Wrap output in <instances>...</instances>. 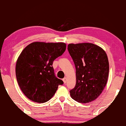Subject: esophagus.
I'll list each match as a JSON object with an SVG mask.
<instances>
[{"mask_svg": "<svg viewBox=\"0 0 126 126\" xmlns=\"http://www.w3.org/2000/svg\"><path fill=\"white\" fill-rule=\"evenodd\" d=\"M63 83H64V84H65V83H66V82H67V78H66V77H65V78H63Z\"/></svg>", "mask_w": 126, "mask_h": 126, "instance_id": "34e87169", "label": "esophagus"}]
</instances>
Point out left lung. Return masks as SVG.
I'll return each mask as SVG.
<instances>
[{
    "label": "left lung",
    "mask_w": 126,
    "mask_h": 126,
    "mask_svg": "<svg viewBox=\"0 0 126 126\" xmlns=\"http://www.w3.org/2000/svg\"><path fill=\"white\" fill-rule=\"evenodd\" d=\"M67 49L76 69V84L70 91L71 98L80 103L94 101L108 81L109 64L105 51L90 43H71Z\"/></svg>",
    "instance_id": "8db88e82"
}]
</instances>
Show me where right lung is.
<instances>
[{"instance_id": "add662e5", "label": "right lung", "mask_w": 126, "mask_h": 126, "mask_svg": "<svg viewBox=\"0 0 126 126\" xmlns=\"http://www.w3.org/2000/svg\"><path fill=\"white\" fill-rule=\"evenodd\" d=\"M66 44L63 42L30 43L21 52L16 62V76L24 94L32 101L43 103L55 94L63 82L55 77L53 62L63 55Z\"/></svg>"}]
</instances>
